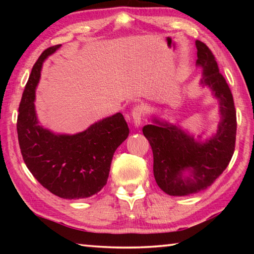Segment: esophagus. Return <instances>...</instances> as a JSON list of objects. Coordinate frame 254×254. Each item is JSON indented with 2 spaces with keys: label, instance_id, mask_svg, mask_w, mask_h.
<instances>
[{
  "label": "esophagus",
  "instance_id": "esophagus-1",
  "mask_svg": "<svg viewBox=\"0 0 254 254\" xmlns=\"http://www.w3.org/2000/svg\"><path fill=\"white\" fill-rule=\"evenodd\" d=\"M142 117H143V109L141 106H136L132 111V119L133 123H134L135 127H139L141 126V122H142Z\"/></svg>",
  "mask_w": 254,
  "mask_h": 254
}]
</instances>
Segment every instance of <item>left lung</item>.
<instances>
[{
	"instance_id": "obj_1",
	"label": "left lung",
	"mask_w": 254,
	"mask_h": 254,
	"mask_svg": "<svg viewBox=\"0 0 254 254\" xmlns=\"http://www.w3.org/2000/svg\"><path fill=\"white\" fill-rule=\"evenodd\" d=\"M195 45L196 66L201 68L199 85L207 87L220 105L216 132L204 140L156 115L142 128L152 149L154 179L170 196L196 194L209 187L226 169L235 148L236 112L230 87L208 47L198 40Z\"/></svg>"
}]
</instances>
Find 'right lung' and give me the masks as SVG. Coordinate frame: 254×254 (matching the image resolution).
Wrapping results in <instances>:
<instances>
[{"mask_svg": "<svg viewBox=\"0 0 254 254\" xmlns=\"http://www.w3.org/2000/svg\"><path fill=\"white\" fill-rule=\"evenodd\" d=\"M60 47L46 49L34 64L19 106L18 139L25 165L42 186L65 199L87 198L106 185L112 158L127 137L128 127L121 113L75 134L55 133L41 126L34 105L36 88L42 64Z\"/></svg>", "mask_w": 254, "mask_h": 254, "instance_id": "obj_1", "label": "right lung"}]
</instances>
